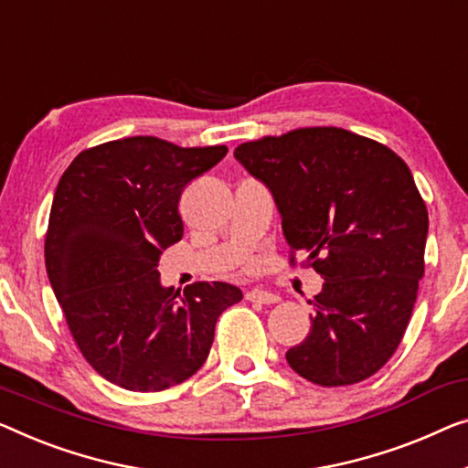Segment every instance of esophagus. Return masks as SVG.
<instances>
[{"label": "esophagus", "mask_w": 468, "mask_h": 468, "mask_svg": "<svg viewBox=\"0 0 468 468\" xmlns=\"http://www.w3.org/2000/svg\"><path fill=\"white\" fill-rule=\"evenodd\" d=\"M246 301L261 303V304H275L279 301V296L267 290H250L246 292Z\"/></svg>", "instance_id": "34e87169"}]
</instances>
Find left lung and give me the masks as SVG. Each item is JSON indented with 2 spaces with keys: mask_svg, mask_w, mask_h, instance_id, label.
Wrapping results in <instances>:
<instances>
[{
  "mask_svg": "<svg viewBox=\"0 0 468 468\" xmlns=\"http://www.w3.org/2000/svg\"><path fill=\"white\" fill-rule=\"evenodd\" d=\"M235 157L273 193L290 262L301 252L324 279L290 367L319 387L374 376L399 346L424 275L429 212L408 164L334 125L248 141Z\"/></svg>",
  "mask_w": 468,
  "mask_h": 468,
  "instance_id": "8db88e82",
  "label": "left lung"
}]
</instances>
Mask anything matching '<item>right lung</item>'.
I'll return each mask as SVG.
<instances>
[{"label": "right lung", "mask_w": 468, "mask_h": 468, "mask_svg": "<svg viewBox=\"0 0 468 468\" xmlns=\"http://www.w3.org/2000/svg\"><path fill=\"white\" fill-rule=\"evenodd\" d=\"M130 136L81 151L56 186L46 271L75 345L113 385L157 393L197 372L220 313L243 294L222 282L159 283V254L183 239L180 193L227 155Z\"/></svg>", "instance_id": "1"}]
</instances>
